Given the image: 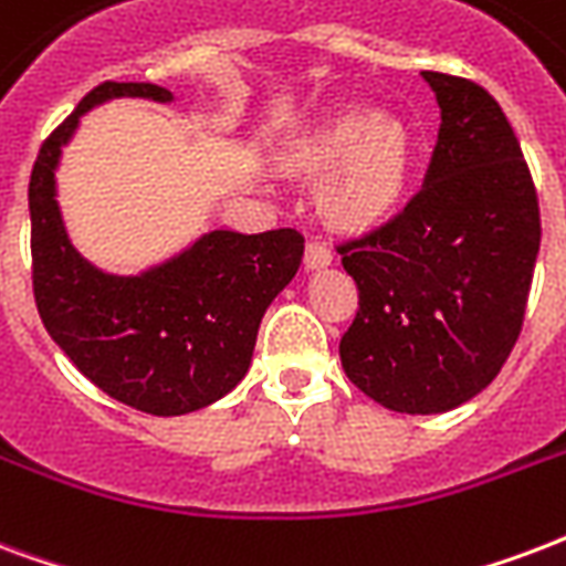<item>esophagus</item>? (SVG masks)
Masks as SVG:
<instances>
[{
  "label": "esophagus",
  "mask_w": 566,
  "mask_h": 566,
  "mask_svg": "<svg viewBox=\"0 0 566 566\" xmlns=\"http://www.w3.org/2000/svg\"><path fill=\"white\" fill-rule=\"evenodd\" d=\"M334 262V253H331V248L325 244V241H318V238H313V241H307V250H304V265L307 268H325Z\"/></svg>",
  "instance_id": "obj_1"
}]
</instances>
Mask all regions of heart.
I'll list each match as a JSON object with an SVG mask.
<instances>
[{
    "label": "heart",
    "instance_id": "b5f03b06",
    "mask_svg": "<svg viewBox=\"0 0 566 566\" xmlns=\"http://www.w3.org/2000/svg\"><path fill=\"white\" fill-rule=\"evenodd\" d=\"M313 167H334L325 187L328 211L343 223H373L397 206L411 164V137L394 116L348 109L304 151Z\"/></svg>",
    "mask_w": 566,
    "mask_h": 566
}]
</instances>
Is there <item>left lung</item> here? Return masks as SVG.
Here are the masks:
<instances>
[{"mask_svg":"<svg viewBox=\"0 0 566 566\" xmlns=\"http://www.w3.org/2000/svg\"><path fill=\"white\" fill-rule=\"evenodd\" d=\"M441 106L427 185L397 218L339 241L358 313L339 339L346 376L406 415L457 409L516 346L541 250V206L499 101L423 71Z\"/></svg>","mask_w":566,"mask_h":566,"instance_id":"1","label":"left lung"}]
</instances>
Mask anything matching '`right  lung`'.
<instances>
[{"mask_svg": "<svg viewBox=\"0 0 566 566\" xmlns=\"http://www.w3.org/2000/svg\"><path fill=\"white\" fill-rule=\"evenodd\" d=\"M109 97L172 101L155 83H101L44 139L29 178L35 304L46 334L104 394L146 415H187L244 379L259 322L295 277L304 235L218 229L139 277L88 265L59 214L56 164L80 116Z\"/></svg>", "mask_w": 566, "mask_h": 566, "instance_id": "1", "label": "right lung"}]
</instances>
